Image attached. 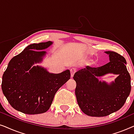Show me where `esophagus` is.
Masks as SVG:
<instances>
[{
  "mask_svg": "<svg viewBox=\"0 0 134 134\" xmlns=\"http://www.w3.org/2000/svg\"><path fill=\"white\" fill-rule=\"evenodd\" d=\"M70 72H71V77L72 78L73 76H74V73L76 72V69L75 68H71L70 69Z\"/></svg>",
  "mask_w": 134,
  "mask_h": 134,
  "instance_id": "obj_1",
  "label": "esophagus"
}]
</instances>
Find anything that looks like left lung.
<instances>
[{
  "label": "left lung",
  "instance_id": "obj_1",
  "mask_svg": "<svg viewBox=\"0 0 134 134\" xmlns=\"http://www.w3.org/2000/svg\"><path fill=\"white\" fill-rule=\"evenodd\" d=\"M109 63L98 68L87 66L79 70L73 79L77 101L81 110L90 116L101 117L118 111L125 103L131 90V76L123 57L113 51H106ZM108 74L118 75L109 84L98 78Z\"/></svg>",
  "mask_w": 134,
  "mask_h": 134
}]
</instances>
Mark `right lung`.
I'll return each instance as SVG.
<instances>
[{"label": "right lung", "mask_w": 134, "mask_h": 134, "mask_svg": "<svg viewBox=\"0 0 134 134\" xmlns=\"http://www.w3.org/2000/svg\"><path fill=\"white\" fill-rule=\"evenodd\" d=\"M52 44L49 41L29 45L9 62L2 76V90L16 110L29 115L45 113L58 90L70 79L69 69L54 74L34 66L43 62L47 54L44 50Z\"/></svg>", "instance_id": "right-lung-1"}]
</instances>
